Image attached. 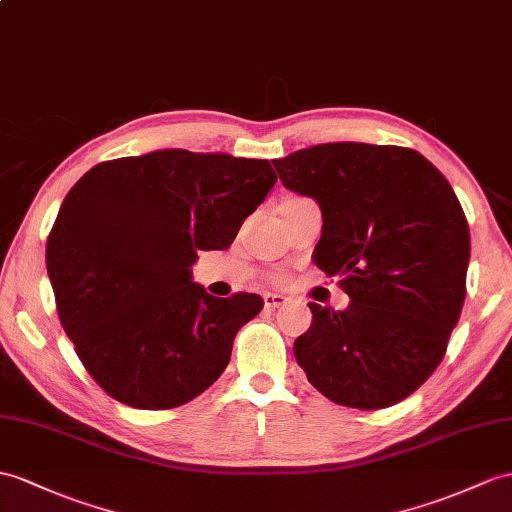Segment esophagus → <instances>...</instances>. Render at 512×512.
<instances>
[{"label":"esophagus","instance_id":"34e87169","mask_svg":"<svg viewBox=\"0 0 512 512\" xmlns=\"http://www.w3.org/2000/svg\"><path fill=\"white\" fill-rule=\"evenodd\" d=\"M263 299H265V308H267V310H276V308H280V306L286 304V297H282V295H278V293H267Z\"/></svg>","mask_w":512,"mask_h":512}]
</instances>
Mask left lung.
Listing matches in <instances>:
<instances>
[{"instance_id":"left-lung-1","label":"left lung","mask_w":512,"mask_h":512,"mask_svg":"<svg viewBox=\"0 0 512 512\" xmlns=\"http://www.w3.org/2000/svg\"><path fill=\"white\" fill-rule=\"evenodd\" d=\"M286 189L315 197V263L350 295L310 302L293 352L334 404L376 410L406 400L445 356L467 293L469 226L443 173L415 149L326 143L271 160Z\"/></svg>"}]
</instances>
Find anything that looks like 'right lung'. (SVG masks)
<instances>
[{"label": "right lung", "mask_w": 512, "mask_h": 512, "mask_svg": "<svg viewBox=\"0 0 512 512\" xmlns=\"http://www.w3.org/2000/svg\"><path fill=\"white\" fill-rule=\"evenodd\" d=\"M278 176L269 160L160 149L99 162L73 184L47 236L62 328L117 402L176 408L230 363L263 297L191 282L197 249H226Z\"/></svg>", "instance_id": "add662e5"}]
</instances>
